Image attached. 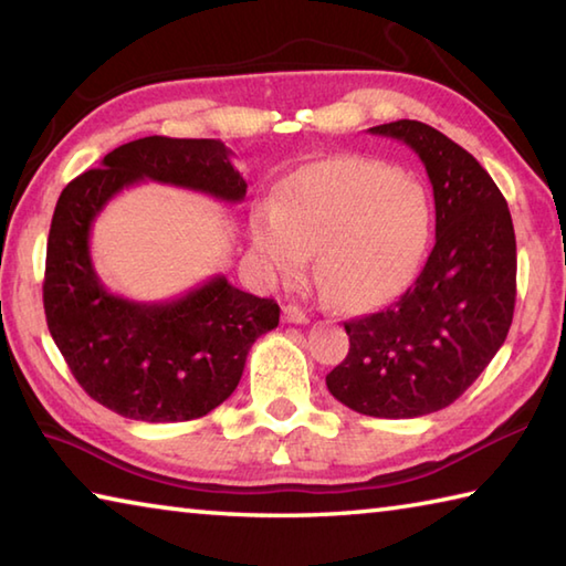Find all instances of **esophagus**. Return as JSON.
I'll use <instances>...</instances> for the list:
<instances>
[{"label":"esophagus","instance_id":"34e87169","mask_svg":"<svg viewBox=\"0 0 566 566\" xmlns=\"http://www.w3.org/2000/svg\"><path fill=\"white\" fill-rule=\"evenodd\" d=\"M283 319L291 322V325H307V315L297 305H285L283 307Z\"/></svg>","mask_w":566,"mask_h":566}]
</instances>
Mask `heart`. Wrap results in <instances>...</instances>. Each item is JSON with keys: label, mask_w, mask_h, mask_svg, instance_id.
Returning <instances> with one entry per match:
<instances>
[{"label": "heart", "mask_w": 566, "mask_h": 566, "mask_svg": "<svg viewBox=\"0 0 566 566\" xmlns=\"http://www.w3.org/2000/svg\"><path fill=\"white\" fill-rule=\"evenodd\" d=\"M432 205L418 182L366 158H334L287 178L281 205L253 219V249L283 279L313 275L342 310L384 303L420 266Z\"/></svg>", "instance_id": "b5f03b06"}]
</instances>
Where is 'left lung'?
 <instances>
[{"label":"left lung","mask_w":566,"mask_h":566,"mask_svg":"<svg viewBox=\"0 0 566 566\" xmlns=\"http://www.w3.org/2000/svg\"><path fill=\"white\" fill-rule=\"evenodd\" d=\"M368 132L420 156L434 192V247L406 293L344 322L349 354L327 374V388L371 418H420L452 406L509 337L513 219L489 172L442 132L412 119Z\"/></svg>","instance_id":"left-lung-1"}]
</instances>
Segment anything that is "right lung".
Returning a JSON list of instances; mask_svg holds the SVG:
<instances>
[{
  "label": "right lung",
  "instance_id": "1",
  "mask_svg": "<svg viewBox=\"0 0 566 566\" xmlns=\"http://www.w3.org/2000/svg\"><path fill=\"white\" fill-rule=\"evenodd\" d=\"M142 180L222 202L247 195L219 138L146 136L114 148L57 198L45 251V322L75 380L99 406L142 422L195 420L234 394L251 344L279 327L281 307L224 275L164 303L109 293L92 266V222L114 195Z\"/></svg>",
  "mask_w": 566,
  "mask_h": 566
}]
</instances>
